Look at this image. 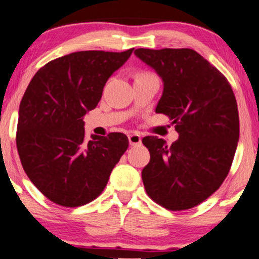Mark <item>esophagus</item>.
I'll list each match as a JSON object with an SVG mask.
<instances>
[{
  "label": "esophagus",
  "mask_w": 259,
  "mask_h": 259,
  "mask_svg": "<svg viewBox=\"0 0 259 259\" xmlns=\"http://www.w3.org/2000/svg\"><path fill=\"white\" fill-rule=\"evenodd\" d=\"M127 139H129L130 146H137V144H141V141H142L141 140V136L136 133L130 134V135L127 136Z\"/></svg>",
  "instance_id": "1"
}]
</instances>
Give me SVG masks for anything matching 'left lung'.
<instances>
[{"instance_id": "8db88e82", "label": "left lung", "mask_w": 259, "mask_h": 259, "mask_svg": "<svg viewBox=\"0 0 259 259\" xmlns=\"http://www.w3.org/2000/svg\"><path fill=\"white\" fill-rule=\"evenodd\" d=\"M163 82L155 112L173 119L179 139L147 136L150 161L142 170L148 195L182 211L201 204L229 174L239 140L237 101L227 79L189 48L135 50Z\"/></svg>"}]
</instances>
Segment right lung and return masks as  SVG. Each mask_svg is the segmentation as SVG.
I'll return each mask as SVG.
<instances>
[{
  "label": "right lung",
  "mask_w": 259,
  "mask_h": 259,
  "mask_svg": "<svg viewBox=\"0 0 259 259\" xmlns=\"http://www.w3.org/2000/svg\"><path fill=\"white\" fill-rule=\"evenodd\" d=\"M133 51L74 52L50 61L30 80L20 103L16 147L27 177L55 204L78 207L97 198L127 149L120 133L86 141L84 116Z\"/></svg>",
  "instance_id": "right-lung-1"
}]
</instances>
